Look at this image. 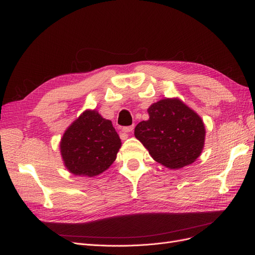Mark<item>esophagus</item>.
Instances as JSON below:
<instances>
[{
	"label": "esophagus",
	"instance_id": "obj_1",
	"mask_svg": "<svg viewBox=\"0 0 255 255\" xmlns=\"http://www.w3.org/2000/svg\"><path fill=\"white\" fill-rule=\"evenodd\" d=\"M133 129H134V126H130V127H126V128H122V133H124L126 136H128V133H131V131H133Z\"/></svg>",
	"mask_w": 255,
	"mask_h": 255
}]
</instances>
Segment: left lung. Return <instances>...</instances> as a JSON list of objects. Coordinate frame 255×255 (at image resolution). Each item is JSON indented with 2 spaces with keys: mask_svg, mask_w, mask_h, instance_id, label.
Listing matches in <instances>:
<instances>
[{
  "mask_svg": "<svg viewBox=\"0 0 255 255\" xmlns=\"http://www.w3.org/2000/svg\"><path fill=\"white\" fill-rule=\"evenodd\" d=\"M148 120L135 128V137L154 159L169 169L194 162L203 151L206 129L197 114L178 99H162L147 110Z\"/></svg>",
  "mask_w": 255,
  "mask_h": 255,
  "instance_id": "obj_1",
  "label": "left lung"
}]
</instances>
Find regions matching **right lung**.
Segmentation results:
<instances>
[{
  "mask_svg": "<svg viewBox=\"0 0 255 255\" xmlns=\"http://www.w3.org/2000/svg\"><path fill=\"white\" fill-rule=\"evenodd\" d=\"M121 146L112 121L96 111H86L69 127L61 139V155L68 171L93 177L107 170Z\"/></svg>",
  "mask_w": 255,
  "mask_h": 255,
  "instance_id": "right-lung-1",
  "label": "right lung"
}]
</instances>
